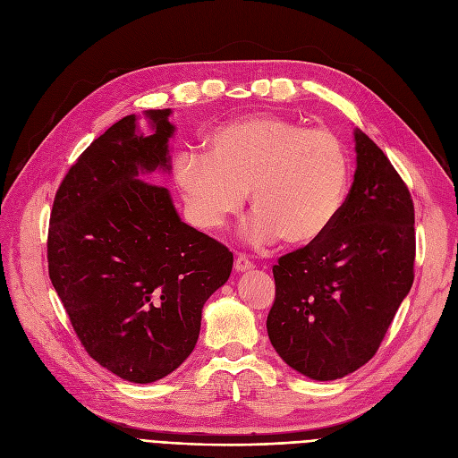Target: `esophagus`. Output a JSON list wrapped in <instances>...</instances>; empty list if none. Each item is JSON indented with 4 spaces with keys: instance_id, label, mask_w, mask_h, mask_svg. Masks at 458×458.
<instances>
[{
    "instance_id": "obj_1",
    "label": "esophagus",
    "mask_w": 458,
    "mask_h": 458,
    "mask_svg": "<svg viewBox=\"0 0 458 458\" xmlns=\"http://www.w3.org/2000/svg\"><path fill=\"white\" fill-rule=\"evenodd\" d=\"M233 267H235L237 273H245V271H250L254 267V264L245 256H237L235 262H233Z\"/></svg>"
}]
</instances>
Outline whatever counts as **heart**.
I'll return each instance as SVG.
<instances>
[{"instance_id":"b5f03b06","label":"heart","mask_w":458,"mask_h":458,"mask_svg":"<svg viewBox=\"0 0 458 458\" xmlns=\"http://www.w3.org/2000/svg\"><path fill=\"white\" fill-rule=\"evenodd\" d=\"M172 174L194 226L223 228L243 209L249 192L254 216L247 235L254 245L278 235L290 245H310L343 211L350 161L331 131L266 114L216 129L209 153L180 149Z\"/></svg>"}]
</instances>
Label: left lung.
Returning <instances> with one entry per match:
<instances>
[{
	"label": "left lung",
	"mask_w": 458,
	"mask_h": 458,
	"mask_svg": "<svg viewBox=\"0 0 458 458\" xmlns=\"http://www.w3.org/2000/svg\"><path fill=\"white\" fill-rule=\"evenodd\" d=\"M355 174L329 232L273 266L267 335L281 360L329 382L363 367L413 283L411 196L386 153L353 129Z\"/></svg>",
	"instance_id": "8db88e82"
}]
</instances>
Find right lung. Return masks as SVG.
Masks as SVG:
<instances>
[{
    "mask_svg": "<svg viewBox=\"0 0 458 458\" xmlns=\"http://www.w3.org/2000/svg\"><path fill=\"white\" fill-rule=\"evenodd\" d=\"M172 110L125 115L78 157L55 192L48 273L93 360L134 384L180 367L202 309L232 273V252L185 225L170 191L140 180L170 172Z\"/></svg>",
    "mask_w": 458,
    "mask_h": 458,
    "instance_id": "1",
    "label": "right lung"
}]
</instances>
